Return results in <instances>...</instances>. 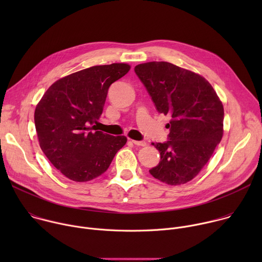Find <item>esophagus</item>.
I'll use <instances>...</instances> for the list:
<instances>
[{"instance_id":"1","label":"esophagus","mask_w":262,"mask_h":262,"mask_svg":"<svg viewBox=\"0 0 262 262\" xmlns=\"http://www.w3.org/2000/svg\"><path fill=\"white\" fill-rule=\"evenodd\" d=\"M132 142L137 145V146H146L147 143L145 141H136V140H132Z\"/></svg>"}]
</instances>
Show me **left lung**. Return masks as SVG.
<instances>
[{
	"instance_id": "1",
	"label": "left lung",
	"mask_w": 262,
	"mask_h": 262,
	"mask_svg": "<svg viewBox=\"0 0 262 262\" xmlns=\"http://www.w3.org/2000/svg\"><path fill=\"white\" fill-rule=\"evenodd\" d=\"M135 72L159 113L172 117L166 126L168 141L152 143L161 161L149 173L170 185L186 183L202 170L222 140L223 104L203 77L172 63H143Z\"/></svg>"
}]
</instances>
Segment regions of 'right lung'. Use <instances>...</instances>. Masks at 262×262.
<instances>
[{
  "instance_id": "obj_1",
  "label": "right lung",
  "mask_w": 262,
  "mask_h": 262,
  "mask_svg": "<svg viewBox=\"0 0 262 262\" xmlns=\"http://www.w3.org/2000/svg\"><path fill=\"white\" fill-rule=\"evenodd\" d=\"M129 69L113 63L71 73L55 82L37 104L34 121L41 150L67 178L84 182L100 176L125 145L126 137L96 130L94 124L110 86Z\"/></svg>"
}]
</instances>
